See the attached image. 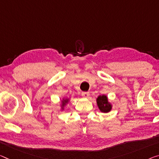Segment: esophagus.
<instances>
[{"instance_id": "1", "label": "esophagus", "mask_w": 159, "mask_h": 159, "mask_svg": "<svg viewBox=\"0 0 159 159\" xmlns=\"http://www.w3.org/2000/svg\"><path fill=\"white\" fill-rule=\"evenodd\" d=\"M82 95L83 97L87 98V97L89 96V92H83L82 93Z\"/></svg>"}]
</instances>
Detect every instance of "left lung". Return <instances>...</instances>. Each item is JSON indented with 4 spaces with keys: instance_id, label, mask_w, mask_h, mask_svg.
<instances>
[{
    "instance_id": "8db88e82",
    "label": "left lung",
    "mask_w": 159,
    "mask_h": 159,
    "mask_svg": "<svg viewBox=\"0 0 159 159\" xmlns=\"http://www.w3.org/2000/svg\"><path fill=\"white\" fill-rule=\"evenodd\" d=\"M97 103L99 110L104 113H107L111 111V104L108 102V99L106 95H100L97 99Z\"/></svg>"
}]
</instances>
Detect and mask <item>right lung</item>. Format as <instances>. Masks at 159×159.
<instances>
[{"mask_svg": "<svg viewBox=\"0 0 159 159\" xmlns=\"http://www.w3.org/2000/svg\"><path fill=\"white\" fill-rule=\"evenodd\" d=\"M69 102V99H63L62 101V105H61V107H62V109H64V107L65 106L66 104H67V102Z\"/></svg>", "mask_w": 159, "mask_h": 159, "instance_id": "obj_1", "label": "right lung"}]
</instances>
